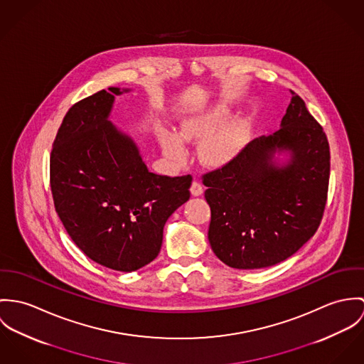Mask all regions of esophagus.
Returning a JSON list of instances; mask_svg holds the SVG:
<instances>
[{"label":"esophagus","instance_id":"obj_1","mask_svg":"<svg viewBox=\"0 0 364 364\" xmlns=\"http://www.w3.org/2000/svg\"><path fill=\"white\" fill-rule=\"evenodd\" d=\"M190 191H191V194H193L194 197H200L202 193H203V187H202L198 181H193Z\"/></svg>","mask_w":364,"mask_h":364}]
</instances>
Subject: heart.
I'll list each match as a JSON object with an SVG mask.
<instances>
[{"label":"heart","mask_w":364,"mask_h":364,"mask_svg":"<svg viewBox=\"0 0 364 364\" xmlns=\"http://www.w3.org/2000/svg\"><path fill=\"white\" fill-rule=\"evenodd\" d=\"M229 117L228 107L216 106L205 113L184 119L180 124V138L173 132L162 135L161 144L164 155L171 161L184 159L186 149L181 142L184 141L187 144H201L198 155L206 166L220 167L232 162L242 151L245 129L240 122H232L220 132L218 129Z\"/></svg>","instance_id":"heart-1"}]
</instances>
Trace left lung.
I'll list each match as a JSON object with an SVG mask.
<instances>
[{"label":"left lung","instance_id":"obj_1","mask_svg":"<svg viewBox=\"0 0 364 364\" xmlns=\"http://www.w3.org/2000/svg\"><path fill=\"white\" fill-rule=\"evenodd\" d=\"M328 181L326 135L291 92L277 132L254 139L236 159L203 176L215 255L236 269L282 262L317 232Z\"/></svg>","mask_w":364,"mask_h":364}]
</instances>
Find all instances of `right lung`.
Wrapping results in <instances>:
<instances>
[{
	"label": "right lung",
	"mask_w": 364,
	"mask_h": 364,
	"mask_svg": "<svg viewBox=\"0 0 364 364\" xmlns=\"http://www.w3.org/2000/svg\"><path fill=\"white\" fill-rule=\"evenodd\" d=\"M109 87L75 103L57 132L50 158L55 210L73 242L95 262L122 272L152 262L163 228L190 198L193 177L154 174L135 141L110 122Z\"/></svg>",
	"instance_id": "obj_1"
}]
</instances>
